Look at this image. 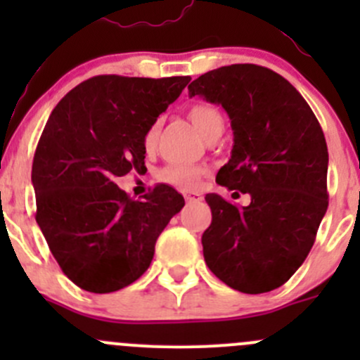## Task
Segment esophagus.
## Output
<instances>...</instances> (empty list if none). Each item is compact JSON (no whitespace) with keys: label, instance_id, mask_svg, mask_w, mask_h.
I'll list each match as a JSON object with an SVG mask.
<instances>
[{"label":"esophagus","instance_id":"obj_1","mask_svg":"<svg viewBox=\"0 0 360 360\" xmlns=\"http://www.w3.org/2000/svg\"><path fill=\"white\" fill-rule=\"evenodd\" d=\"M184 198H186L188 203H195V202L202 200V195L195 193V191H184Z\"/></svg>","mask_w":360,"mask_h":360}]
</instances>
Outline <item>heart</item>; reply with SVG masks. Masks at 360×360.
Here are the masks:
<instances>
[{
    "label": "heart",
    "instance_id": "b5f03b06",
    "mask_svg": "<svg viewBox=\"0 0 360 360\" xmlns=\"http://www.w3.org/2000/svg\"><path fill=\"white\" fill-rule=\"evenodd\" d=\"M188 116H190L191 123L197 127L198 132L205 137L207 141L212 137L221 136L224 129V118L221 111L216 106L207 103H195L188 108ZM160 134V120H155L150 127L146 129L143 136V146L146 151H153L157 146ZM205 174L202 167L195 165H183V163H170V165L163 167L158 172V177L163 183H169L172 186L184 188V190H191L198 184L200 177Z\"/></svg>",
    "mask_w": 360,
    "mask_h": 360
}]
</instances>
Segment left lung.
<instances>
[{
  "instance_id": "1",
  "label": "left lung",
  "mask_w": 360,
  "mask_h": 360,
  "mask_svg": "<svg viewBox=\"0 0 360 360\" xmlns=\"http://www.w3.org/2000/svg\"><path fill=\"white\" fill-rule=\"evenodd\" d=\"M188 90L221 104L231 120L233 150L217 184L250 195L248 207L205 197L212 212L202 235L207 266L240 292L274 291L307 259L328 210L321 123L288 79L256 64L214 69Z\"/></svg>"
}]
</instances>
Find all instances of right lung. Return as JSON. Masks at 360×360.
Here are the masks:
<instances>
[{
	"instance_id": "1",
	"label": "right lung",
	"mask_w": 360,
	"mask_h": 360,
	"mask_svg": "<svg viewBox=\"0 0 360 360\" xmlns=\"http://www.w3.org/2000/svg\"><path fill=\"white\" fill-rule=\"evenodd\" d=\"M190 79L94 76L53 108L32 160L36 223L78 288L106 294L136 282L183 209V195L167 184L139 202L115 179L146 169L144 132Z\"/></svg>"
}]
</instances>
